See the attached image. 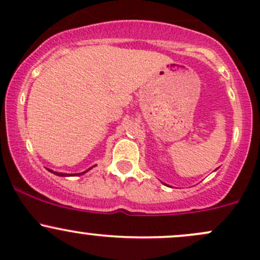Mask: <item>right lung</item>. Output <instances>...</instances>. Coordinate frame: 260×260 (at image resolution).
I'll return each mask as SVG.
<instances>
[{
	"instance_id": "add662e5",
	"label": "right lung",
	"mask_w": 260,
	"mask_h": 260,
	"mask_svg": "<svg viewBox=\"0 0 260 260\" xmlns=\"http://www.w3.org/2000/svg\"><path fill=\"white\" fill-rule=\"evenodd\" d=\"M90 169H91V167H90ZM90 169H88V170H86V171L82 172V174H62V172H54V171H52V170H49V171L53 172V174H54V175H57V176H62V177H66V176H80V175L85 174V172H88L89 170H90Z\"/></svg>"
}]
</instances>
